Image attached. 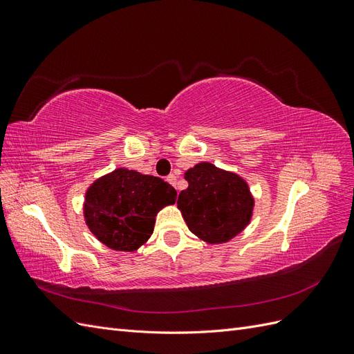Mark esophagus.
Returning a JSON list of instances; mask_svg holds the SVG:
<instances>
[{"label": "esophagus", "instance_id": "34e87169", "mask_svg": "<svg viewBox=\"0 0 354 354\" xmlns=\"http://www.w3.org/2000/svg\"><path fill=\"white\" fill-rule=\"evenodd\" d=\"M167 181L169 185H173V186H176V183H177V177L174 176V174H171V176H168L167 177Z\"/></svg>", "mask_w": 354, "mask_h": 354}]
</instances>
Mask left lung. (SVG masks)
I'll return each instance as SVG.
<instances>
[{"label": "left lung", "mask_w": 354, "mask_h": 354, "mask_svg": "<svg viewBox=\"0 0 354 354\" xmlns=\"http://www.w3.org/2000/svg\"><path fill=\"white\" fill-rule=\"evenodd\" d=\"M187 189L177 207L189 230L207 243L229 242L248 226L254 198L248 183L238 174L199 162L185 173Z\"/></svg>", "instance_id": "8db88e82"}]
</instances>
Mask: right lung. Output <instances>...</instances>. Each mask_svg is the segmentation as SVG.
I'll return each mask as SVG.
<instances>
[{
  "mask_svg": "<svg viewBox=\"0 0 354 354\" xmlns=\"http://www.w3.org/2000/svg\"><path fill=\"white\" fill-rule=\"evenodd\" d=\"M176 198V189L162 178L116 168L85 192L84 217L103 245L133 252L151 238L156 214Z\"/></svg>",
  "mask_w": 354,
  "mask_h": 354,
  "instance_id": "1",
  "label": "right lung"
}]
</instances>
